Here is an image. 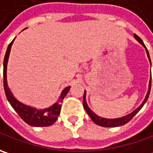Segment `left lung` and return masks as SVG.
I'll use <instances>...</instances> for the list:
<instances>
[{
	"mask_svg": "<svg viewBox=\"0 0 153 153\" xmlns=\"http://www.w3.org/2000/svg\"><path fill=\"white\" fill-rule=\"evenodd\" d=\"M134 37H135V39L138 40V42H139L140 43H141L143 46L146 48L147 56H148V58H149V61H150V62H151V59H150L148 50H146V47L145 46V44H144L143 41L141 40V38L139 37V36H137L136 34H134ZM151 79H152V78H151ZM151 79H150V83H149V89H148V91H147V94H146V96L145 100L143 101V103L140 104V107H138L136 110H134V111H133L132 113H130L129 115H127V116H123V117H121V118H116V119H107V118H103V117H100V116H97L95 113H93L91 110H90V108L88 107L87 103H86V101H85V93H84V97H83L84 109H85V110L86 111V113L89 115V116L91 117V119L92 120V122L96 123L97 125H99V126H102V127H106V128H114V127H119V126L125 125L126 123H128L130 120H131L134 116L136 115L137 113L140 111V110L142 108L143 105H144V104L146 103V102L147 101L148 97H149L150 91H151V86H152V85H151V83H152Z\"/></svg>",
	"mask_w": 153,
	"mask_h": 153,
	"instance_id": "8db88e82",
	"label": "left lung"
}]
</instances>
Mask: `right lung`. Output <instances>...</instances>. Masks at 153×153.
I'll use <instances>...</instances> for the list:
<instances>
[{
  "instance_id": "add662e5",
  "label": "right lung",
  "mask_w": 153,
  "mask_h": 153,
  "mask_svg": "<svg viewBox=\"0 0 153 153\" xmlns=\"http://www.w3.org/2000/svg\"><path fill=\"white\" fill-rule=\"evenodd\" d=\"M14 39L9 43L7 50L6 52V55L4 57L3 62V85L4 91L6 93V97L10 103L11 106L13 108V110L18 113V115L20 116V118L23 120L24 122L29 124L33 127H48L52 125L55 123L58 118V116L60 115L61 112V107L62 103V100L67 95L70 89V86L66 87L62 91L61 96L59 97V101L53 104L51 107L44 110H36L35 108H31L30 106H27L25 104H23L18 101L16 98L12 94L10 89L8 88V85L7 83V61L10 54L11 47L13 43Z\"/></svg>"
}]
</instances>
